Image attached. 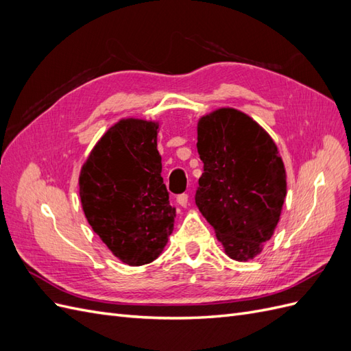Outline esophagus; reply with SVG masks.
<instances>
[{
    "label": "esophagus",
    "mask_w": 351,
    "mask_h": 351,
    "mask_svg": "<svg viewBox=\"0 0 351 351\" xmlns=\"http://www.w3.org/2000/svg\"><path fill=\"white\" fill-rule=\"evenodd\" d=\"M177 204H178L180 206H187V204H189V195H187V193L178 195V196H177Z\"/></svg>",
    "instance_id": "esophagus-1"
}]
</instances>
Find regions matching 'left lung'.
Listing matches in <instances>:
<instances>
[{
    "mask_svg": "<svg viewBox=\"0 0 351 351\" xmlns=\"http://www.w3.org/2000/svg\"><path fill=\"white\" fill-rule=\"evenodd\" d=\"M196 146L204 162L199 210L230 258H254L272 237L287 193L277 145L249 115L221 108L199 120Z\"/></svg>",
    "mask_w": 351,
    "mask_h": 351,
    "instance_id": "left-lung-1",
    "label": "left lung"
}]
</instances>
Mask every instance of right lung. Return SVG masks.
Wrapping results in <instances>:
<instances>
[{"label":"right lung","mask_w":351,"mask_h":351,"mask_svg":"<svg viewBox=\"0 0 351 351\" xmlns=\"http://www.w3.org/2000/svg\"><path fill=\"white\" fill-rule=\"evenodd\" d=\"M158 124L127 119L93 147L79 177L80 200L92 230L132 267L155 261L173 232L176 208L164 184L156 149Z\"/></svg>","instance_id":"obj_1"}]
</instances>
